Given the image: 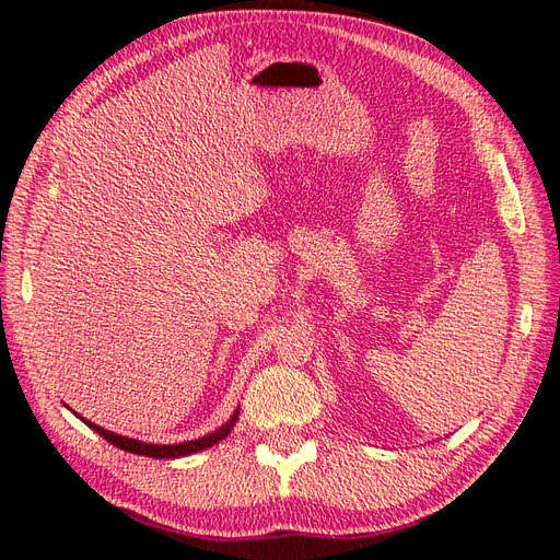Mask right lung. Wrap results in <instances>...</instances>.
Returning <instances> with one entry per match:
<instances>
[{
	"instance_id": "1",
	"label": "right lung",
	"mask_w": 560,
	"mask_h": 560,
	"mask_svg": "<svg viewBox=\"0 0 560 560\" xmlns=\"http://www.w3.org/2000/svg\"><path fill=\"white\" fill-rule=\"evenodd\" d=\"M238 413H241V411L235 409V413L224 422V425L212 430L210 434L200 436V439H194V442H177V444H151V442H140V439L124 436V434H118V432L100 428V425H95V422H91V420H86V418H81V416H79V418H81L83 422H86V425H89L91 430H95L100 436L107 439V442L114 444L116 448L135 453V455H147V457H165V460H167V457H184V455L206 451V448L219 444V442H222V439H226V434L233 430L235 420H238Z\"/></svg>"
}]
</instances>
